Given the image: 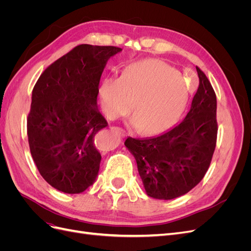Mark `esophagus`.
Wrapping results in <instances>:
<instances>
[{
  "mask_svg": "<svg viewBox=\"0 0 251 251\" xmlns=\"http://www.w3.org/2000/svg\"><path fill=\"white\" fill-rule=\"evenodd\" d=\"M111 131L119 134L120 136H123V137H126V133L123 130V128H120V127H118V126H112V127H111Z\"/></svg>",
  "mask_w": 251,
  "mask_h": 251,
  "instance_id": "obj_1",
  "label": "esophagus"
}]
</instances>
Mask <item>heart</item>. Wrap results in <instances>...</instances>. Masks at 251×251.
I'll return each mask as SVG.
<instances>
[{
  "instance_id": "1",
  "label": "heart",
  "mask_w": 251,
  "mask_h": 251,
  "mask_svg": "<svg viewBox=\"0 0 251 251\" xmlns=\"http://www.w3.org/2000/svg\"><path fill=\"white\" fill-rule=\"evenodd\" d=\"M101 107L110 118L124 114L132 100L130 124L146 134L169 127L183 110L188 90L174 67L158 59L128 65L120 77H105L98 88Z\"/></svg>"
}]
</instances>
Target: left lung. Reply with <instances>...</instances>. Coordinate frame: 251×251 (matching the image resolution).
Listing matches in <instances>:
<instances>
[{
	"instance_id": "8db88e82",
	"label": "left lung",
	"mask_w": 251,
	"mask_h": 251,
	"mask_svg": "<svg viewBox=\"0 0 251 251\" xmlns=\"http://www.w3.org/2000/svg\"><path fill=\"white\" fill-rule=\"evenodd\" d=\"M199 87L180 124L156 137L126 138L146 193L171 200L193 189L206 174L217 142V97L198 67Z\"/></svg>"
}]
</instances>
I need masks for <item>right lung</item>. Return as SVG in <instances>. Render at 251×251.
Returning a JSON list of instances; mask_svg holds the SVG:
<instances>
[{"label":"right lung","mask_w":251,"mask_h":251,"mask_svg":"<svg viewBox=\"0 0 251 251\" xmlns=\"http://www.w3.org/2000/svg\"><path fill=\"white\" fill-rule=\"evenodd\" d=\"M121 48L82 44L55 60L37 79L27 119L30 151L41 176L59 192L92 185L101 155L94 137L108 126L97 108L109 58Z\"/></svg>","instance_id":"obj_1"}]
</instances>
